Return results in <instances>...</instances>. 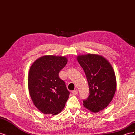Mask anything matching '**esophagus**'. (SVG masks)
Wrapping results in <instances>:
<instances>
[{"mask_svg":"<svg viewBox=\"0 0 135 135\" xmlns=\"http://www.w3.org/2000/svg\"><path fill=\"white\" fill-rule=\"evenodd\" d=\"M71 92H72L73 95H77V94H78V91L77 90H74V91H73Z\"/></svg>","mask_w":135,"mask_h":135,"instance_id":"esophagus-1","label":"esophagus"}]
</instances>
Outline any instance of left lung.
<instances>
[{
    "label": "left lung",
    "mask_w": 135,
    "mask_h": 135,
    "mask_svg": "<svg viewBox=\"0 0 135 135\" xmlns=\"http://www.w3.org/2000/svg\"><path fill=\"white\" fill-rule=\"evenodd\" d=\"M77 60L86 75L89 95L83 100L84 107L97 113L107 108L115 93L116 77L114 69L103 56L96 54L79 55Z\"/></svg>",
    "instance_id": "obj_1"
}]
</instances>
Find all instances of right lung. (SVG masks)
Wrapping results in <instances>:
<instances>
[{"label":"right lung","mask_w":135,"mask_h":135,"mask_svg":"<svg viewBox=\"0 0 135 135\" xmlns=\"http://www.w3.org/2000/svg\"><path fill=\"white\" fill-rule=\"evenodd\" d=\"M68 62L65 56L46 55L35 60L28 75V88L34 105L40 112L52 115L64 108L70 92L59 76Z\"/></svg>","instance_id":"1"}]
</instances>
